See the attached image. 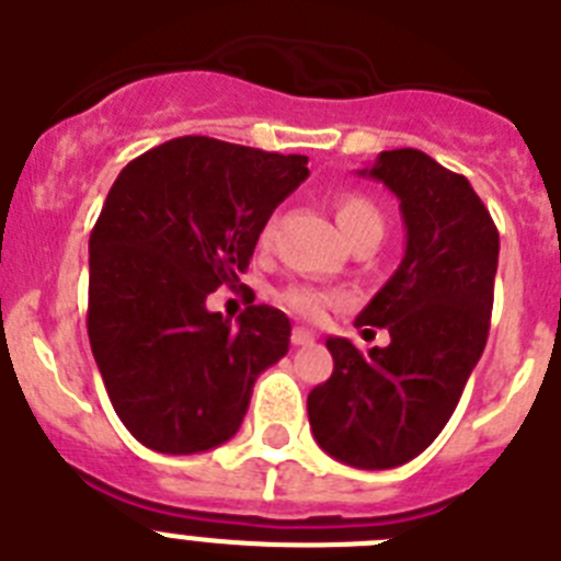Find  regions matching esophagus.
Masks as SVG:
<instances>
[{
  "label": "esophagus",
  "mask_w": 561,
  "mask_h": 561,
  "mask_svg": "<svg viewBox=\"0 0 561 561\" xmlns=\"http://www.w3.org/2000/svg\"><path fill=\"white\" fill-rule=\"evenodd\" d=\"M317 336L309 329H291V345H311Z\"/></svg>",
  "instance_id": "obj_1"
}]
</instances>
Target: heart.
<instances>
[{
  "mask_svg": "<svg viewBox=\"0 0 561 561\" xmlns=\"http://www.w3.org/2000/svg\"><path fill=\"white\" fill-rule=\"evenodd\" d=\"M336 225L342 227L345 238H354L356 232L374 230L379 232L385 230V221H381V213L368 196H362V193H342L340 199H336ZM261 241H270V230H264ZM277 300L284 309H289L291 314L306 317V320H317V317H323V311L329 306H334L340 300L336 291H325L317 289V286H306V284H291L286 289L277 291Z\"/></svg>",
  "mask_w": 561,
  "mask_h": 561,
  "instance_id": "b5f03b06",
  "label": "heart"
}]
</instances>
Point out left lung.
Instances as JSON below:
<instances>
[{"mask_svg": "<svg viewBox=\"0 0 561 561\" xmlns=\"http://www.w3.org/2000/svg\"><path fill=\"white\" fill-rule=\"evenodd\" d=\"M362 176L401 202L408 250L356 329H388L362 354L329 336L334 374L309 393L314 440L356 469H393L438 438L489 336L500 236L469 180L415 148L381 151Z\"/></svg>", "mask_w": 561, "mask_h": 561, "instance_id": "8db88e82", "label": "left lung"}]
</instances>
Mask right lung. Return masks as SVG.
Instances as JSON below:
<instances>
[{"instance_id":"add662e5","label":"right lung","mask_w":561,"mask_h":561,"mask_svg":"<svg viewBox=\"0 0 561 561\" xmlns=\"http://www.w3.org/2000/svg\"><path fill=\"white\" fill-rule=\"evenodd\" d=\"M309 157L176 137L128 162L89 236V345L114 413L153 453L193 455L238 433L257 374L289 351V317L207 311L236 289L272 210Z\"/></svg>"}]
</instances>
